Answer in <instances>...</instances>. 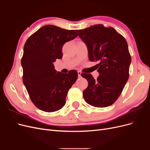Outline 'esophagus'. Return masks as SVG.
Instances as JSON below:
<instances>
[{"mask_svg":"<svg viewBox=\"0 0 150 150\" xmlns=\"http://www.w3.org/2000/svg\"><path fill=\"white\" fill-rule=\"evenodd\" d=\"M78 74L79 78H80V77L81 76V71H78Z\"/></svg>","mask_w":150,"mask_h":150,"instance_id":"34e87169","label":"esophagus"}]
</instances>
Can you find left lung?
<instances>
[{"label": "left lung", "instance_id": "1", "mask_svg": "<svg viewBox=\"0 0 150 150\" xmlns=\"http://www.w3.org/2000/svg\"><path fill=\"white\" fill-rule=\"evenodd\" d=\"M76 32L87 45L89 59L99 61V76L96 80L92 74H81L88 82V88L83 91L85 101L94 107L111 106L120 96L129 78L131 58L126 40L112 27L103 24Z\"/></svg>", "mask_w": 150, "mask_h": 150}]
</instances>
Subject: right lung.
Segmentation results:
<instances>
[{"instance_id":"obj_1","label":"right lung","mask_w":150,"mask_h":150,"mask_svg":"<svg viewBox=\"0 0 150 150\" xmlns=\"http://www.w3.org/2000/svg\"><path fill=\"white\" fill-rule=\"evenodd\" d=\"M77 36L74 30L46 25L26 40L21 59L22 81L30 100L39 110L54 112L64 106L68 91L78 78V72H57L53 62L62 57L63 44Z\"/></svg>"}]
</instances>
